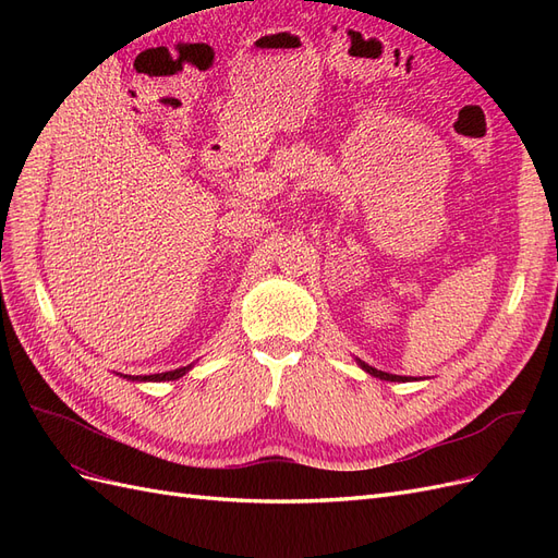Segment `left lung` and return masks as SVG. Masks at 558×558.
I'll use <instances>...</instances> for the list:
<instances>
[{
	"label": "left lung",
	"instance_id": "8db88e82",
	"mask_svg": "<svg viewBox=\"0 0 558 558\" xmlns=\"http://www.w3.org/2000/svg\"><path fill=\"white\" fill-rule=\"evenodd\" d=\"M361 367L365 369V373H369L373 377H379V379H386V381H410V377H400V375H388V373H381V369H375L373 365H365L361 363Z\"/></svg>",
	"mask_w": 558,
	"mask_h": 558
}]
</instances>
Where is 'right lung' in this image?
<instances>
[{
	"label": "right lung",
	"instance_id": "1",
	"mask_svg": "<svg viewBox=\"0 0 558 558\" xmlns=\"http://www.w3.org/2000/svg\"><path fill=\"white\" fill-rule=\"evenodd\" d=\"M191 369V365H185V367H179V369H172V373H160V375H146V377H142V375H125V379H132V381H170V379H179V377H183L185 373H189Z\"/></svg>",
	"mask_w": 558,
	"mask_h": 558
}]
</instances>
